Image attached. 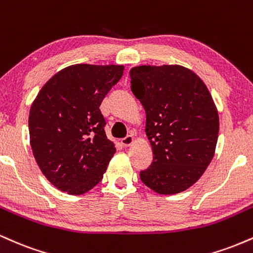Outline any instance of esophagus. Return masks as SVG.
Listing matches in <instances>:
<instances>
[{
	"mask_svg": "<svg viewBox=\"0 0 253 253\" xmlns=\"http://www.w3.org/2000/svg\"><path fill=\"white\" fill-rule=\"evenodd\" d=\"M133 141H134V136L132 134L126 135L125 138L121 139V144H123L124 146H129L130 144H133Z\"/></svg>",
	"mask_w": 253,
	"mask_h": 253,
	"instance_id": "esophagus-1",
	"label": "esophagus"
}]
</instances>
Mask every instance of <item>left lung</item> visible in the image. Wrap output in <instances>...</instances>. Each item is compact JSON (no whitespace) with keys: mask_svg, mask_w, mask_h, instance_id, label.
Here are the masks:
<instances>
[{"mask_svg":"<svg viewBox=\"0 0 253 253\" xmlns=\"http://www.w3.org/2000/svg\"><path fill=\"white\" fill-rule=\"evenodd\" d=\"M130 89L146 112L153 162L140 171L145 185L162 195L191 187L215 152L219 114L210 90L181 65L130 69Z\"/></svg>","mask_w":253,"mask_h":253,"instance_id":"obj_1","label":"left lung"}]
</instances>
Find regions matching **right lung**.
Listing matches in <instances>:
<instances>
[{"instance_id":"add662e5","label":"right lung","mask_w":253,"mask_h":253,"mask_svg":"<svg viewBox=\"0 0 253 253\" xmlns=\"http://www.w3.org/2000/svg\"><path fill=\"white\" fill-rule=\"evenodd\" d=\"M123 74V65L68 66L46 82L32 103V151L57 189L81 195L103 178L115 147L104 132L100 106Z\"/></svg>"}]
</instances>
